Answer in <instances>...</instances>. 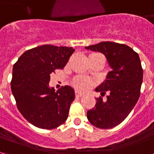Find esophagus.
Here are the masks:
<instances>
[{
  "instance_id": "obj_1",
  "label": "esophagus",
  "mask_w": 154,
  "mask_h": 154,
  "mask_svg": "<svg viewBox=\"0 0 154 154\" xmlns=\"http://www.w3.org/2000/svg\"><path fill=\"white\" fill-rule=\"evenodd\" d=\"M76 97H82V96H83L84 94L83 93H82V92H79V91H76Z\"/></svg>"
}]
</instances>
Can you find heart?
Wrapping results in <instances>:
<instances>
[{
    "mask_svg": "<svg viewBox=\"0 0 154 154\" xmlns=\"http://www.w3.org/2000/svg\"><path fill=\"white\" fill-rule=\"evenodd\" d=\"M72 84H73L74 87L77 90L85 91L88 89L92 85V81L87 77L79 76L74 79Z\"/></svg>",
    "mask_w": 154,
    "mask_h": 154,
    "instance_id": "obj_1",
    "label": "heart"
}]
</instances>
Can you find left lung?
I'll use <instances>...</instances> for the list:
<instances>
[{"mask_svg":"<svg viewBox=\"0 0 154 154\" xmlns=\"http://www.w3.org/2000/svg\"><path fill=\"white\" fill-rule=\"evenodd\" d=\"M85 48L103 54L111 68L106 81L95 89L101 96L108 91L107 99L97 98L95 107L87 111V119L99 129H111L129 116L139 100L143 82L139 54L125 44L113 42H100Z\"/></svg>","mask_w":154,"mask_h":154,"instance_id":"left-lung-1","label":"left lung"}]
</instances>
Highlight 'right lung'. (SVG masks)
I'll use <instances>...</instances> for the list:
<instances>
[{
  "label": "right lung",
  "instance_id": "obj_1",
  "mask_svg": "<svg viewBox=\"0 0 154 154\" xmlns=\"http://www.w3.org/2000/svg\"><path fill=\"white\" fill-rule=\"evenodd\" d=\"M73 48L41 45L25 51L14 64L11 82L17 108L29 122L51 129L63 124L75 99L70 86L57 91L49 87L50 74L63 69Z\"/></svg>",
  "mask_w": 154,
  "mask_h": 154
}]
</instances>
